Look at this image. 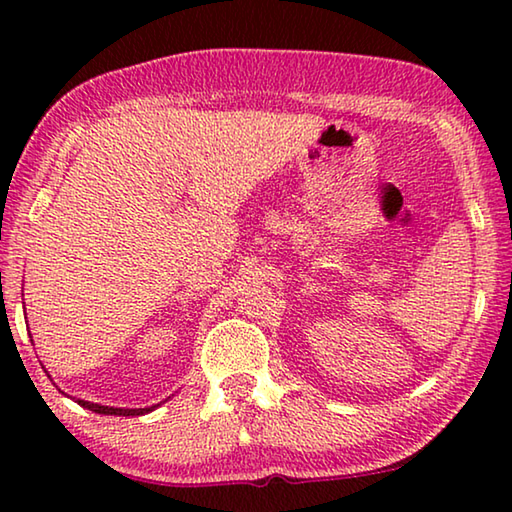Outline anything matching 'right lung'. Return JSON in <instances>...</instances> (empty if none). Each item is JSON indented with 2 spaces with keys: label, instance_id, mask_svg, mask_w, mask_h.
I'll return each instance as SVG.
<instances>
[{
  "label": "right lung",
  "instance_id": "add662e5",
  "mask_svg": "<svg viewBox=\"0 0 512 512\" xmlns=\"http://www.w3.org/2000/svg\"><path fill=\"white\" fill-rule=\"evenodd\" d=\"M76 402H79L83 409L101 413V415H144V413L153 411L155 406H160V404H153V406H146V409H121V406H103V404H94V402H85V400H76Z\"/></svg>",
  "mask_w": 512,
  "mask_h": 512
}]
</instances>
